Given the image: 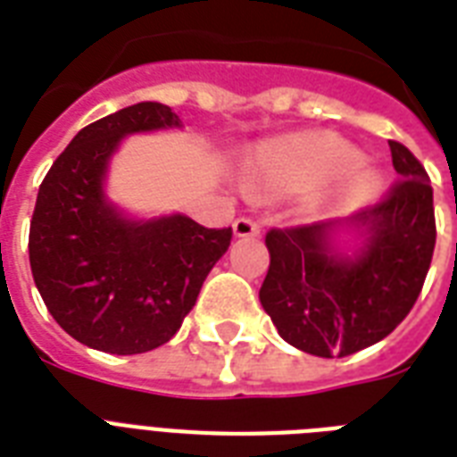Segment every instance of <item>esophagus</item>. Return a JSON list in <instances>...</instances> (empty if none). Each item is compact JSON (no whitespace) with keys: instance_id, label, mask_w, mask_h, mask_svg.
<instances>
[{"instance_id":"1","label":"esophagus","mask_w":457,"mask_h":457,"mask_svg":"<svg viewBox=\"0 0 457 457\" xmlns=\"http://www.w3.org/2000/svg\"><path fill=\"white\" fill-rule=\"evenodd\" d=\"M232 228H235V235L237 237H256L261 232L256 220H251V218H237L232 222Z\"/></svg>"}]
</instances>
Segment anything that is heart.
<instances>
[{
	"instance_id": "heart-1",
	"label": "heart",
	"mask_w": 457,
	"mask_h": 457,
	"mask_svg": "<svg viewBox=\"0 0 457 457\" xmlns=\"http://www.w3.org/2000/svg\"><path fill=\"white\" fill-rule=\"evenodd\" d=\"M358 152L334 135H305L270 146L261 156V170L279 187L305 189L322 185L334 175L358 163ZM375 189V175L368 170L351 172L341 185L346 199H362Z\"/></svg>"
}]
</instances>
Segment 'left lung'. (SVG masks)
I'll return each mask as SVG.
<instances>
[{
    "label": "left lung",
    "instance_id": "left-lung-1",
    "mask_svg": "<svg viewBox=\"0 0 457 457\" xmlns=\"http://www.w3.org/2000/svg\"><path fill=\"white\" fill-rule=\"evenodd\" d=\"M398 179L351 220L368 228L355 261L334 258L327 232L337 222L272 228L261 303L279 337L320 358L358 353L389 337L418 301L436 244L434 192L425 165L389 139Z\"/></svg>",
    "mask_w": 457,
    "mask_h": 457
}]
</instances>
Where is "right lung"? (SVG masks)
<instances>
[{"label":"right lung","instance_id":"obj_1","mask_svg":"<svg viewBox=\"0 0 457 457\" xmlns=\"http://www.w3.org/2000/svg\"><path fill=\"white\" fill-rule=\"evenodd\" d=\"M170 106L142 102L82 128L42 179L30 268L52 318L73 339L116 355L146 353L178 332L232 242L187 215L125 220L104 201L106 163L130 132L179 128Z\"/></svg>","mask_w":457,"mask_h":457}]
</instances>
